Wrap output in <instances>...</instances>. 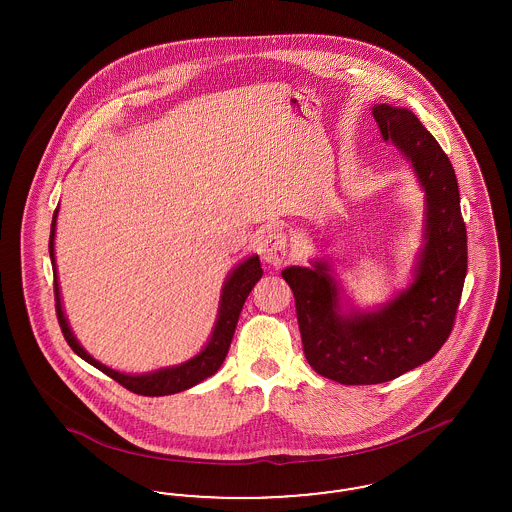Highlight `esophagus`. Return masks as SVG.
Listing matches in <instances>:
<instances>
[{"instance_id":"esophagus-1","label":"esophagus","mask_w":512,"mask_h":512,"mask_svg":"<svg viewBox=\"0 0 512 512\" xmlns=\"http://www.w3.org/2000/svg\"><path fill=\"white\" fill-rule=\"evenodd\" d=\"M288 238L284 232H278V230H270L267 236L263 238L261 247H259V253H261V259L272 265V267H280L286 257H288Z\"/></svg>"}]
</instances>
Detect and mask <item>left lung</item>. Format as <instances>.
Instances as JSON below:
<instances>
[{
	"mask_svg": "<svg viewBox=\"0 0 512 512\" xmlns=\"http://www.w3.org/2000/svg\"><path fill=\"white\" fill-rule=\"evenodd\" d=\"M374 121L413 163L426 194L424 245L413 282L386 305L359 311L341 309V288L326 261L288 267L303 340L313 370L345 386H370L430 361L447 341L466 276V226L459 184L449 157L409 109L374 105Z\"/></svg>",
	"mask_w": 512,
	"mask_h": 512,
	"instance_id": "8db88e82",
	"label": "left lung"
}]
</instances>
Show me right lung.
Masks as SVG:
<instances>
[{
    "instance_id": "1",
    "label": "right lung",
    "mask_w": 512,
    "mask_h": 512,
    "mask_svg": "<svg viewBox=\"0 0 512 512\" xmlns=\"http://www.w3.org/2000/svg\"><path fill=\"white\" fill-rule=\"evenodd\" d=\"M57 211L53 213L51 220V234H49V257H51V265H53V292H55V311H57V320L61 326V332L65 336L67 343L71 345L74 353L84 359L86 363L96 366L103 374H107L109 378H113L115 382H119L126 390L134 391L138 395H146V397H161V395H171L178 391L188 390L195 384L203 382L205 378L213 376L220 365L226 359V353L230 349L232 336L238 324V318L242 313L245 299L249 292L253 290V286L259 282V278L263 276V268L259 255H251L245 261H242L238 267L234 268L220 293L219 317L215 322V328L211 332V338L207 341V345L192 357L190 361L182 363V365L167 366V368H159L147 374H124L117 372L109 366L101 365L96 361L90 353L84 351V347L76 341L69 322L63 313L61 307V293H59V282H57V268H55V251H53V240H55V224H57Z\"/></svg>"
}]
</instances>
